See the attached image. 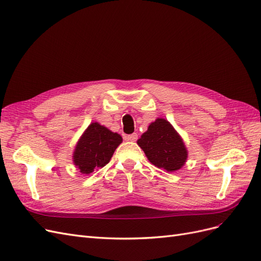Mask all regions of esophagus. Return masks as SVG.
<instances>
[{
    "label": "esophagus",
    "mask_w": 261,
    "mask_h": 261,
    "mask_svg": "<svg viewBox=\"0 0 261 261\" xmlns=\"http://www.w3.org/2000/svg\"><path fill=\"white\" fill-rule=\"evenodd\" d=\"M137 138H138V135H137L136 133H134V134H130V135L125 136V139L126 140H129V141H136Z\"/></svg>",
    "instance_id": "1"
}]
</instances>
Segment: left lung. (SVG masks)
Listing matches in <instances>:
<instances>
[{"instance_id":"1","label":"left lung","mask_w":261,"mask_h":261,"mask_svg":"<svg viewBox=\"0 0 261 261\" xmlns=\"http://www.w3.org/2000/svg\"><path fill=\"white\" fill-rule=\"evenodd\" d=\"M148 160L168 172L179 170L187 160V149L174 127L164 118H156L137 140Z\"/></svg>"}]
</instances>
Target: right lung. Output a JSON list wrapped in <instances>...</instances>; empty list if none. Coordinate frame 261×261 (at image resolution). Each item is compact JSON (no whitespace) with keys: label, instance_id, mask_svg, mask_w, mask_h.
<instances>
[{"label":"right lung","instance_id":"obj_1","mask_svg":"<svg viewBox=\"0 0 261 261\" xmlns=\"http://www.w3.org/2000/svg\"><path fill=\"white\" fill-rule=\"evenodd\" d=\"M122 140L120 134L111 132L97 122L91 123L75 147L74 164L82 174L88 175L110 162Z\"/></svg>","mask_w":261,"mask_h":261}]
</instances>
